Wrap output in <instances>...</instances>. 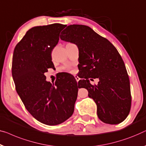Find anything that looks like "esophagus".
<instances>
[{
  "label": "esophagus",
  "mask_w": 146,
  "mask_h": 146,
  "mask_svg": "<svg viewBox=\"0 0 146 146\" xmlns=\"http://www.w3.org/2000/svg\"><path fill=\"white\" fill-rule=\"evenodd\" d=\"M74 77H75V78H76V81H77V82L79 81L80 80V78L78 77V76H74Z\"/></svg>",
  "instance_id": "34e87169"
}]
</instances>
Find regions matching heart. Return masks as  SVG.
<instances>
[{"label":"heart","mask_w":146,"mask_h":146,"mask_svg":"<svg viewBox=\"0 0 146 146\" xmlns=\"http://www.w3.org/2000/svg\"><path fill=\"white\" fill-rule=\"evenodd\" d=\"M67 70H68V71H70V68H68V69H67Z\"/></svg>","instance_id":"heart-1"}]
</instances>
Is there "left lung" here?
Listing matches in <instances>:
<instances>
[{
	"label": "left lung",
	"mask_w": 146,
	"mask_h": 146,
	"mask_svg": "<svg viewBox=\"0 0 146 146\" xmlns=\"http://www.w3.org/2000/svg\"><path fill=\"white\" fill-rule=\"evenodd\" d=\"M61 33V39L78 46V68L83 73L78 86L87 89L89 98L96 102L99 119L110 124L124 121L130 113L132 97L129 77L117 48L84 25H70ZM89 78H99L98 85H92Z\"/></svg>",
	"instance_id": "obj_1"
}]
</instances>
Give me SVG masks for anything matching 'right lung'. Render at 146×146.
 Here are the masks:
<instances>
[{"mask_svg":"<svg viewBox=\"0 0 146 146\" xmlns=\"http://www.w3.org/2000/svg\"><path fill=\"white\" fill-rule=\"evenodd\" d=\"M66 26L53 24L33 27L14 50L12 74L16 90L29 113L41 123L57 125L72 115L78 96L75 78L46 81L45 73L54 68L51 52Z\"/></svg>","mask_w":146,"mask_h":146,"instance_id":"obj_1","label":"right lung"}]
</instances>
